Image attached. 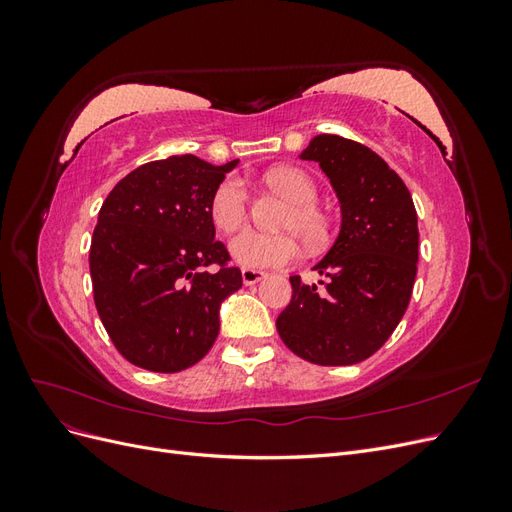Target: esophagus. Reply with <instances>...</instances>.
<instances>
[{"mask_svg":"<svg viewBox=\"0 0 512 512\" xmlns=\"http://www.w3.org/2000/svg\"><path fill=\"white\" fill-rule=\"evenodd\" d=\"M241 277H243V284H245V286H254V284H258L260 280H265L267 273H265V271H256V269H243V271H241Z\"/></svg>","mask_w":512,"mask_h":512,"instance_id":"esophagus-1","label":"esophagus"}]
</instances>
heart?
I'll use <instances>...</instances> for the list:
<instances>
[{
	"mask_svg": "<svg viewBox=\"0 0 512 512\" xmlns=\"http://www.w3.org/2000/svg\"><path fill=\"white\" fill-rule=\"evenodd\" d=\"M269 188L288 198L290 203L280 218V228L290 232H258L243 230L230 241V256L245 269H275L297 260L301 245L297 236L309 250L324 245L331 235V224L324 211L316 205L318 185L305 170L294 166H277L265 175ZM250 194L245 183L228 175L211 194L209 213L220 232H235L247 220Z\"/></svg>",
	"mask_w": 512,
	"mask_h": 512,
	"instance_id": "1",
	"label": "heart"
}]
</instances>
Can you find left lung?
<instances>
[{
    "label": "left lung",
    "mask_w": 512,
    "mask_h": 512,
    "mask_svg": "<svg viewBox=\"0 0 512 512\" xmlns=\"http://www.w3.org/2000/svg\"><path fill=\"white\" fill-rule=\"evenodd\" d=\"M301 160L318 162L342 205V230L307 286L290 277L292 299L277 316L282 342L316 365L369 359L404 318L418 262L416 209L406 183L369 147L337 134L309 141Z\"/></svg>",
    "instance_id": "obj_1"
}]
</instances>
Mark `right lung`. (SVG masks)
Here are the masks:
<instances>
[{
	"instance_id": "add662e5",
	"label": "right lung",
	"mask_w": 512,
	"mask_h": 512,
	"mask_svg": "<svg viewBox=\"0 0 512 512\" xmlns=\"http://www.w3.org/2000/svg\"><path fill=\"white\" fill-rule=\"evenodd\" d=\"M237 162H147L102 203L89 250L94 301L108 337L132 365L175 374L203 359L218 337L220 305L243 280L215 241L209 203Z\"/></svg>"
}]
</instances>
